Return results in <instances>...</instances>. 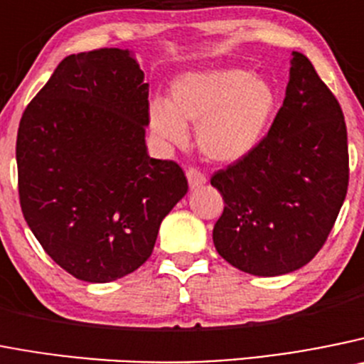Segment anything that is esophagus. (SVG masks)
I'll return each instance as SVG.
<instances>
[{
  "label": "esophagus",
  "instance_id": "obj_1",
  "mask_svg": "<svg viewBox=\"0 0 364 364\" xmlns=\"http://www.w3.org/2000/svg\"><path fill=\"white\" fill-rule=\"evenodd\" d=\"M186 176H188L189 188H191V189L200 188V186H204L205 182H208V178H205L204 173H200L198 169H195V168L188 169V173H186Z\"/></svg>",
  "mask_w": 364,
  "mask_h": 364
}]
</instances>
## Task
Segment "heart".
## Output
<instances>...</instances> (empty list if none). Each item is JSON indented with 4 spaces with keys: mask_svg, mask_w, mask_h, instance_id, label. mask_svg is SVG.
Listing matches in <instances>:
<instances>
[{
    "mask_svg": "<svg viewBox=\"0 0 364 364\" xmlns=\"http://www.w3.org/2000/svg\"><path fill=\"white\" fill-rule=\"evenodd\" d=\"M272 85L247 70L218 68L186 72L173 81L169 101L149 102V126L175 146L188 142L196 128L200 151L215 162H236L262 142L276 113Z\"/></svg>",
    "mask_w": 364,
    "mask_h": 364,
    "instance_id": "obj_1",
    "label": "heart"
}]
</instances>
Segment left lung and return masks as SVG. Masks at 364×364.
<instances>
[{"label": "left lung", "instance_id": "8db88e82", "mask_svg": "<svg viewBox=\"0 0 364 364\" xmlns=\"http://www.w3.org/2000/svg\"><path fill=\"white\" fill-rule=\"evenodd\" d=\"M211 186L225 204L213 242L240 271L289 274L323 247L348 189V142L338 99L303 53L292 52L269 133Z\"/></svg>", "mask_w": 364, "mask_h": 364}]
</instances>
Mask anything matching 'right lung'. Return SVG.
<instances>
[{"label": "right lung", "mask_w": 364, "mask_h": 364, "mask_svg": "<svg viewBox=\"0 0 364 364\" xmlns=\"http://www.w3.org/2000/svg\"><path fill=\"white\" fill-rule=\"evenodd\" d=\"M148 93L129 50L72 53L19 122L23 216L46 255L82 282L136 271L188 193L176 162L148 155Z\"/></svg>", "instance_id": "obj_1"}]
</instances>
